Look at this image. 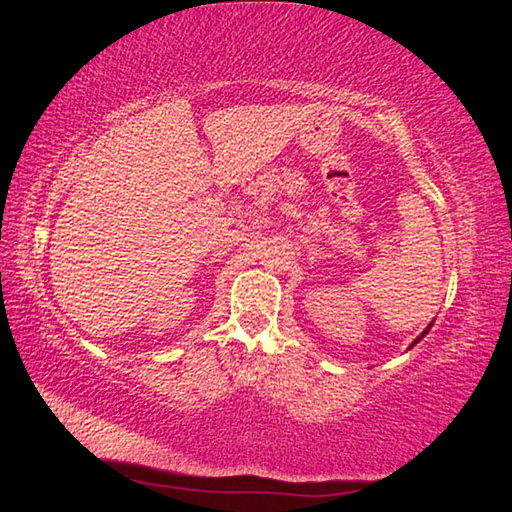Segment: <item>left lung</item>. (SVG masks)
Segmentation results:
<instances>
[{"label":"left lung","mask_w":512,"mask_h":512,"mask_svg":"<svg viewBox=\"0 0 512 512\" xmlns=\"http://www.w3.org/2000/svg\"><path fill=\"white\" fill-rule=\"evenodd\" d=\"M432 324H434V320H432V322H430V324H427V329H425V331H423V333H421V336H418V338H416V340H414V342H412V345H410V349H412V347H414V345H416V342H421V340H423V338H425V333H427V331H430V329H432Z\"/></svg>","instance_id":"8db88e82"}]
</instances>
